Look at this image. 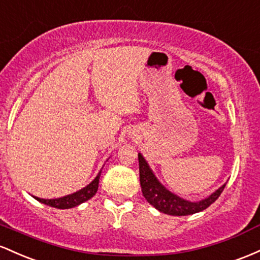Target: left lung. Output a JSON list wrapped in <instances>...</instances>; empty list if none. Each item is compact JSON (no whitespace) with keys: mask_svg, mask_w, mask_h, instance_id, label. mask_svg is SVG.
I'll list each match as a JSON object with an SVG mask.
<instances>
[{"mask_svg":"<svg viewBox=\"0 0 260 260\" xmlns=\"http://www.w3.org/2000/svg\"><path fill=\"white\" fill-rule=\"evenodd\" d=\"M139 168H140V184H141L142 195L145 199L163 214L172 215V216H186L197 212L203 211L209 208L212 203H215L220 197L226 186V183L221 185L217 190L205 199L199 201H190L178 197L172 193L165 185L157 179L153 171L141 153H139Z\"/></svg>","mask_w":260,"mask_h":260,"instance_id":"left-lung-1","label":"left lung"}]
</instances>
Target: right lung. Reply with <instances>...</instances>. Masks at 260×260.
<instances>
[{
  "instance_id": "add662e5",
  "label": "right lung",
  "mask_w": 260,
  "mask_h": 260,
  "mask_svg": "<svg viewBox=\"0 0 260 260\" xmlns=\"http://www.w3.org/2000/svg\"><path fill=\"white\" fill-rule=\"evenodd\" d=\"M102 169L98 172L97 177H95L88 185H86L84 188L80 189V190H77L76 193L65 195V197H61V198H56V199H42V198L34 197V195L33 198L34 199H37L38 201H40V203L45 204V205L51 206V208H56V209L75 208V206H78L80 204L84 203V201L89 200L92 197H94L95 193H97L99 177H101Z\"/></svg>"
}]
</instances>
